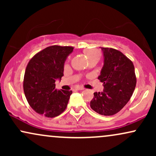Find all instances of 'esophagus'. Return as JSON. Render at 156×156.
Listing matches in <instances>:
<instances>
[{"mask_svg": "<svg viewBox=\"0 0 156 156\" xmlns=\"http://www.w3.org/2000/svg\"><path fill=\"white\" fill-rule=\"evenodd\" d=\"M83 87H76V88L73 89V90H83Z\"/></svg>", "mask_w": 156, "mask_h": 156, "instance_id": "obj_1", "label": "esophagus"}]
</instances>
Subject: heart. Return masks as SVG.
<instances>
[{"instance_id": "obj_1", "label": "heart", "mask_w": 156, "mask_h": 156, "mask_svg": "<svg viewBox=\"0 0 156 156\" xmlns=\"http://www.w3.org/2000/svg\"><path fill=\"white\" fill-rule=\"evenodd\" d=\"M87 57H88L89 59V58H92V57H94V56L98 57V52L95 51H88V52H87Z\"/></svg>"}]
</instances>
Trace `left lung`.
I'll return each instance as SVG.
<instances>
[{"label": "left lung", "instance_id": "left-lung-1", "mask_svg": "<svg viewBox=\"0 0 156 156\" xmlns=\"http://www.w3.org/2000/svg\"><path fill=\"white\" fill-rule=\"evenodd\" d=\"M103 67L98 79L103 92H94L90 102L92 110L104 116L117 114L130 101L136 84L133 62L117 50L101 48Z\"/></svg>", "mask_w": 156, "mask_h": 156}]
</instances>
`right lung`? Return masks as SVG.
Listing matches in <instances>:
<instances>
[{"mask_svg": "<svg viewBox=\"0 0 156 156\" xmlns=\"http://www.w3.org/2000/svg\"><path fill=\"white\" fill-rule=\"evenodd\" d=\"M74 48L53 45L37 53L25 72L23 90L27 101L36 112L55 117L67 108L71 90H57L55 82L64 76V62Z\"/></svg>", "mask_w": 156, "mask_h": 156, "instance_id": "right-lung-1", "label": "right lung"}]
</instances>
